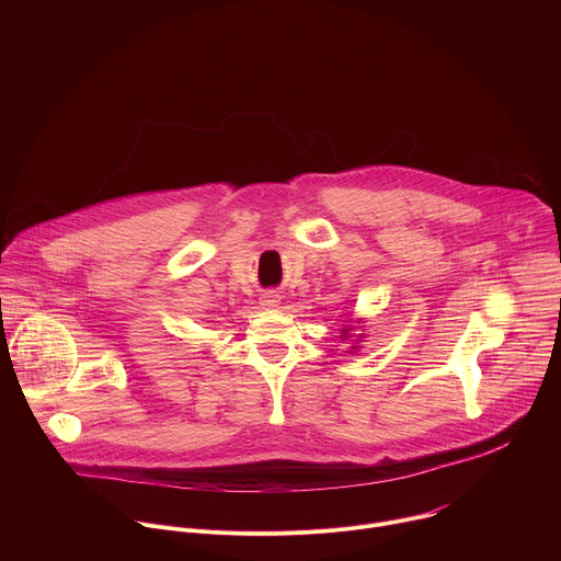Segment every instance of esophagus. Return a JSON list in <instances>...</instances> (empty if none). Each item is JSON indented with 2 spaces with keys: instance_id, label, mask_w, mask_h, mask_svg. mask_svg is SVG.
I'll return each instance as SVG.
<instances>
[{
  "instance_id": "34e87169",
  "label": "esophagus",
  "mask_w": 561,
  "mask_h": 561,
  "mask_svg": "<svg viewBox=\"0 0 561 561\" xmlns=\"http://www.w3.org/2000/svg\"><path fill=\"white\" fill-rule=\"evenodd\" d=\"M279 301H282V295H279V293H275V290L264 293V295H262V299H260V304H262L264 308H277V306H279Z\"/></svg>"
}]
</instances>
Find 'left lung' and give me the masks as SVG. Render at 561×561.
Instances as JSON below:
<instances>
[{"instance_id": "1", "label": "left lung", "mask_w": 561, "mask_h": 561, "mask_svg": "<svg viewBox=\"0 0 561 561\" xmlns=\"http://www.w3.org/2000/svg\"><path fill=\"white\" fill-rule=\"evenodd\" d=\"M357 324H362V319H357ZM362 335H364V333H359V335H357V337H355V335H353V327H351V324H348V327H344V329H342V340H346V342H348V340H353V337H355V344H353V346H351V351H353V353H355V351H357V348H359V342H362Z\"/></svg>"}]
</instances>
